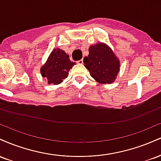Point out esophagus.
I'll list each match as a JSON object with an SVG mask.
<instances>
[{"label":"esophagus","mask_w":161,"mask_h":161,"mask_svg":"<svg viewBox=\"0 0 161 161\" xmlns=\"http://www.w3.org/2000/svg\"><path fill=\"white\" fill-rule=\"evenodd\" d=\"M77 64H83V60H79L77 61Z\"/></svg>","instance_id":"obj_1"}]
</instances>
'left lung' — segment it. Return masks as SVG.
I'll return each instance as SVG.
<instances>
[{
  "mask_svg": "<svg viewBox=\"0 0 161 161\" xmlns=\"http://www.w3.org/2000/svg\"><path fill=\"white\" fill-rule=\"evenodd\" d=\"M89 54L83 63L90 75L97 82L110 84L115 80L119 69V62L112 50L102 43L91 46Z\"/></svg>",
  "mask_w": 161,
  "mask_h": 161,
  "instance_id": "left-lung-1",
  "label": "left lung"
}]
</instances>
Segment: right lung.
Here are the masks:
<instances>
[{"label": "right lung", "instance_id": "add662e5", "mask_svg": "<svg viewBox=\"0 0 161 161\" xmlns=\"http://www.w3.org/2000/svg\"><path fill=\"white\" fill-rule=\"evenodd\" d=\"M75 63L70 61L69 55L64 51L54 49L41 69V73L44 78L47 79L49 84H60L68 76L69 69Z\"/></svg>", "mask_w": 161, "mask_h": 161}]
</instances>
